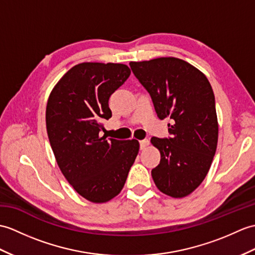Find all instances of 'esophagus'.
I'll return each mask as SVG.
<instances>
[{
    "label": "esophagus",
    "instance_id": "esophagus-1",
    "mask_svg": "<svg viewBox=\"0 0 255 255\" xmlns=\"http://www.w3.org/2000/svg\"><path fill=\"white\" fill-rule=\"evenodd\" d=\"M139 143H140V149L143 150V149H145L147 145H149L150 142H149V140H147V139H143V140H140Z\"/></svg>",
    "mask_w": 255,
    "mask_h": 255
}]
</instances>
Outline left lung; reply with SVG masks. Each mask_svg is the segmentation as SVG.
I'll return each mask as SVG.
<instances>
[{
  "label": "left lung",
  "mask_w": 255,
  "mask_h": 255,
  "mask_svg": "<svg viewBox=\"0 0 255 255\" xmlns=\"http://www.w3.org/2000/svg\"><path fill=\"white\" fill-rule=\"evenodd\" d=\"M129 65L149 92L157 117L171 120L170 137L151 138L161 153L152 178L163 193L186 197L204 180L216 152L218 123L211 84L199 69L176 57Z\"/></svg>",
  "instance_id": "left-lung-1"
}]
</instances>
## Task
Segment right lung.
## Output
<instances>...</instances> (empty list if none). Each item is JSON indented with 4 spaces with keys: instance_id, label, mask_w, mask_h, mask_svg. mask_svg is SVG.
Instances as JSON below:
<instances>
[{
    "instance_id": "1",
    "label": "right lung",
    "mask_w": 255,
    "mask_h": 255,
    "mask_svg": "<svg viewBox=\"0 0 255 255\" xmlns=\"http://www.w3.org/2000/svg\"><path fill=\"white\" fill-rule=\"evenodd\" d=\"M130 76L127 65L81 63L53 89L45 122L50 144L65 178L81 197L104 203L122 191L139 152L137 140L106 139L109 99Z\"/></svg>"
}]
</instances>
